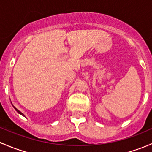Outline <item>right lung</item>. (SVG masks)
<instances>
[{
    "mask_svg": "<svg viewBox=\"0 0 152 152\" xmlns=\"http://www.w3.org/2000/svg\"><path fill=\"white\" fill-rule=\"evenodd\" d=\"M13 107H14V106H13ZM14 108H15V110H16V111H17V112H18V113H19V114H20V115H23V116H25V115H24V114H23V113H21V112H20V110H18V109H17V108H15V107H14Z\"/></svg>",
    "mask_w": 152,
    "mask_h": 152,
    "instance_id": "right-lung-1",
    "label": "right lung"
}]
</instances>
